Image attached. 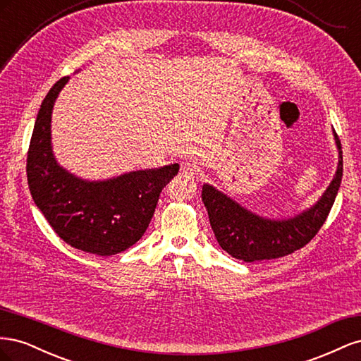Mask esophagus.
Masks as SVG:
<instances>
[{
	"label": "esophagus",
	"instance_id": "34e87169",
	"mask_svg": "<svg viewBox=\"0 0 361 361\" xmlns=\"http://www.w3.org/2000/svg\"><path fill=\"white\" fill-rule=\"evenodd\" d=\"M179 174L183 178H191L195 174V170H194V166L190 162H182L180 164V169H179Z\"/></svg>",
	"mask_w": 361,
	"mask_h": 361
}]
</instances>
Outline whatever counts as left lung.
Listing matches in <instances>:
<instances>
[{"label":"left lung","mask_w":361,"mask_h":361,"mask_svg":"<svg viewBox=\"0 0 361 361\" xmlns=\"http://www.w3.org/2000/svg\"><path fill=\"white\" fill-rule=\"evenodd\" d=\"M338 152L337 169L329 187L313 206L289 216L268 218L248 211L214 185L204 183L202 200L220 247L235 259L259 262L288 256L302 248L325 223L342 182V146L333 130Z\"/></svg>","instance_id":"8db88e82"}]
</instances>
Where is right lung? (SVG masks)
Here are the masks:
<instances>
[{
	"label": "right lung",
	"mask_w": 361,
	"mask_h": 361,
	"mask_svg": "<svg viewBox=\"0 0 361 361\" xmlns=\"http://www.w3.org/2000/svg\"><path fill=\"white\" fill-rule=\"evenodd\" d=\"M69 76L52 85L32 129L27 157L31 197L56 233L73 248L96 256L122 253L145 235L162 188L179 164L87 180L61 167L51 141V117Z\"/></svg>",
	"instance_id": "right-lung-1"
}]
</instances>
